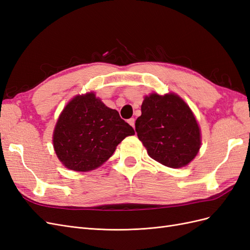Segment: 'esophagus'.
<instances>
[{
  "mask_svg": "<svg viewBox=\"0 0 250 250\" xmlns=\"http://www.w3.org/2000/svg\"><path fill=\"white\" fill-rule=\"evenodd\" d=\"M128 123H129V125L130 126H132L133 128H134V124H135V120L134 119H129V120H128Z\"/></svg>",
  "mask_w": 250,
  "mask_h": 250,
  "instance_id": "1",
  "label": "esophagus"
}]
</instances>
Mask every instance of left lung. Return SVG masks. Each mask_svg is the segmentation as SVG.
Here are the masks:
<instances>
[{
  "mask_svg": "<svg viewBox=\"0 0 250 250\" xmlns=\"http://www.w3.org/2000/svg\"><path fill=\"white\" fill-rule=\"evenodd\" d=\"M142 115L135 121L138 138L148 155L166 167L190 164L201 147V130L194 112L175 93L144 97Z\"/></svg>",
  "mask_w": 250,
  "mask_h": 250,
  "instance_id": "1",
  "label": "left lung"
}]
</instances>
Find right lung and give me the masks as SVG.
I'll list each match as a JSON object with an SVG mask.
<instances>
[{"label": "right lung", "mask_w": 250, "mask_h": 250, "mask_svg": "<svg viewBox=\"0 0 250 250\" xmlns=\"http://www.w3.org/2000/svg\"><path fill=\"white\" fill-rule=\"evenodd\" d=\"M133 128L93 92L76 95L66 103L53 131V148L64 167L76 172L99 168Z\"/></svg>", "instance_id": "add662e5"}]
</instances>
